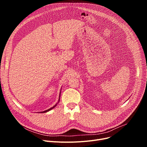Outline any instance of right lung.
I'll return each instance as SVG.
<instances>
[{
  "label": "right lung",
  "mask_w": 147,
  "mask_h": 147,
  "mask_svg": "<svg viewBox=\"0 0 147 147\" xmlns=\"http://www.w3.org/2000/svg\"><path fill=\"white\" fill-rule=\"evenodd\" d=\"M60 95H61V90H60V93H59V99H58V102L54 105V106H53L52 107H51V108H50L49 109H48V110H45V111H41V112H40V113H46V112H48V111H50V110H52L53 109H54V108H55L57 105V104H58V103H59V99H60ZM39 113V112H38Z\"/></svg>",
  "instance_id": "right-lung-1"
}]
</instances>
